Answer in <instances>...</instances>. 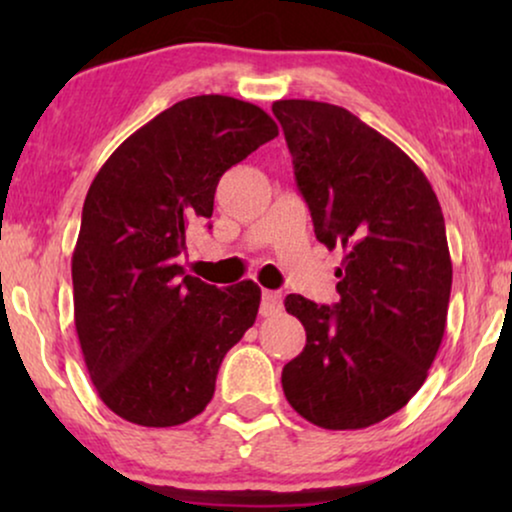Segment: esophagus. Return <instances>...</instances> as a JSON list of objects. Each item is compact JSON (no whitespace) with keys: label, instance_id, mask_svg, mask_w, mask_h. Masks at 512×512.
<instances>
[{"label":"esophagus","instance_id":"obj_1","mask_svg":"<svg viewBox=\"0 0 512 512\" xmlns=\"http://www.w3.org/2000/svg\"><path fill=\"white\" fill-rule=\"evenodd\" d=\"M284 307V298L282 293L277 291H263V300H261V314L263 317H272V314H279Z\"/></svg>","mask_w":512,"mask_h":512}]
</instances>
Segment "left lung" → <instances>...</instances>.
I'll return each instance as SVG.
<instances>
[{"mask_svg":"<svg viewBox=\"0 0 512 512\" xmlns=\"http://www.w3.org/2000/svg\"><path fill=\"white\" fill-rule=\"evenodd\" d=\"M272 114L314 233L345 254L333 307L284 300L307 333L282 370L284 396L321 429H366L417 394L443 342L452 289L443 212L408 153L347 109L279 100Z\"/></svg>","mask_w":512,"mask_h":512,"instance_id":"8db88e82","label":"left lung"}]
</instances>
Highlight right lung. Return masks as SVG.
Wrapping results in <instances>:
<instances>
[{
    "label": "right lung",
    "mask_w": 512,
    "mask_h": 512,
    "mask_svg": "<svg viewBox=\"0 0 512 512\" xmlns=\"http://www.w3.org/2000/svg\"><path fill=\"white\" fill-rule=\"evenodd\" d=\"M279 135L228 95L172 104L111 153L83 202L72 254L74 324L97 396L139 426H179L214 396L223 356L254 326L261 289H216L177 256L212 219L221 174Z\"/></svg>",
    "instance_id": "right-lung-1"
}]
</instances>
